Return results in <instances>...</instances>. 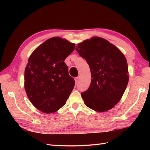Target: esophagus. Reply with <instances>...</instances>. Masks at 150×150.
I'll list each match as a JSON object with an SVG mask.
<instances>
[{"mask_svg": "<svg viewBox=\"0 0 150 150\" xmlns=\"http://www.w3.org/2000/svg\"><path fill=\"white\" fill-rule=\"evenodd\" d=\"M75 85H77L79 83V77H76L75 79Z\"/></svg>", "mask_w": 150, "mask_h": 150, "instance_id": "34e87169", "label": "esophagus"}]
</instances>
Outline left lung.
I'll return each instance as SVG.
<instances>
[{
	"label": "left lung",
	"instance_id": "left-lung-1",
	"mask_svg": "<svg viewBox=\"0 0 150 150\" xmlns=\"http://www.w3.org/2000/svg\"><path fill=\"white\" fill-rule=\"evenodd\" d=\"M75 50L89 65L91 82L81 93L85 105L99 112L112 108L121 99L129 80L122 52L108 40L95 36L79 43Z\"/></svg>",
	"mask_w": 150,
	"mask_h": 150
}]
</instances>
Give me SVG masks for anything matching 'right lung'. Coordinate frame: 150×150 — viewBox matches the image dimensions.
<instances>
[{
  "mask_svg": "<svg viewBox=\"0 0 150 150\" xmlns=\"http://www.w3.org/2000/svg\"><path fill=\"white\" fill-rule=\"evenodd\" d=\"M75 45L60 37L50 38L30 55L24 71V88L35 108L50 114L65 105L74 88L64 61Z\"/></svg>",
  "mask_w": 150,
  "mask_h": 150,
  "instance_id": "1",
  "label": "right lung"
}]
</instances>
